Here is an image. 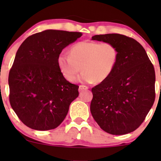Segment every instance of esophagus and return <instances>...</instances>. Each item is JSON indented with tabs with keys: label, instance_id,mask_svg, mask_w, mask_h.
Wrapping results in <instances>:
<instances>
[{
	"label": "esophagus",
	"instance_id": "esophagus-1",
	"mask_svg": "<svg viewBox=\"0 0 161 161\" xmlns=\"http://www.w3.org/2000/svg\"><path fill=\"white\" fill-rule=\"evenodd\" d=\"M88 87L86 86H84V85H80L79 87V91H83V90H87L88 89Z\"/></svg>",
	"mask_w": 161,
	"mask_h": 161
}]
</instances>
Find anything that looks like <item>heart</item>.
I'll return each instance as SVG.
<instances>
[{"label":"heart","instance_id":"heart-1","mask_svg":"<svg viewBox=\"0 0 161 161\" xmlns=\"http://www.w3.org/2000/svg\"><path fill=\"white\" fill-rule=\"evenodd\" d=\"M119 59L117 47L111 42L82 41L71 47L70 53L63 52L57 57V66L69 82L79 76L81 82H102L112 74Z\"/></svg>","mask_w":161,"mask_h":161}]
</instances>
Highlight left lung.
Masks as SVG:
<instances>
[{
    "instance_id": "left-lung-1",
    "label": "left lung",
    "mask_w": 161,
    "mask_h": 161,
    "mask_svg": "<svg viewBox=\"0 0 161 161\" xmlns=\"http://www.w3.org/2000/svg\"><path fill=\"white\" fill-rule=\"evenodd\" d=\"M92 40L111 42L119 59L112 74L92 88V115L103 130L125 135L137 129L155 100L154 68L144 47L120 34L97 35Z\"/></svg>"
}]
</instances>
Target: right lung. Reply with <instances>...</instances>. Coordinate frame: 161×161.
<instances>
[{
	"label": "right lung",
	"instance_id": "1",
	"mask_svg": "<svg viewBox=\"0 0 161 161\" xmlns=\"http://www.w3.org/2000/svg\"><path fill=\"white\" fill-rule=\"evenodd\" d=\"M82 32L43 31L20 45L9 73V100L25 125L36 130L57 128L79 95V86L68 82L57 66L62 50Z\"/></svg>",
	"mask_w": 161,
	"mask_h": 161
}]
</instances>
